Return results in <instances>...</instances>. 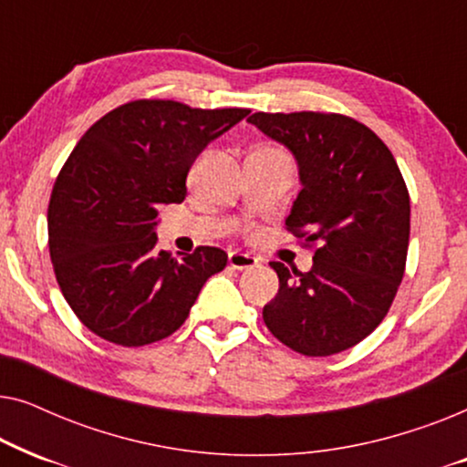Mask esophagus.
<instances>
[{
  "mask_svg": "<svg viewBox=\"0 0 467 467\" xmlns=\"http://www.w3.org/2000/svg\"><path fill=\"white\" fill-rule=\"evenodd\" d=\"M254 265H257V259L251 257V254L240 251L229 253V267H232V270H251Z\"/></svg>",
  "mask_w": 467,
  "mask_h": 467,
  "instance_id": "34e87169",
  "label": "esophagus"
}]
</instances>
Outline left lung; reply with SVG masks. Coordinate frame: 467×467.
Instances as JSON below:
<instances>
[{
	"instance_id": "1",
	"label": "left lung",
	"mask_w": 467,
	"mask_h": 467,
	"mask_svg": "<svg viewBox=\"0 0 467 467\" xmlns=\"http://www.w3.org/2000/svg\"><path fill=\"white\" fill-rule=\"evenodd\" d=\"M248 123L296 157L302 191L285 223L317 244L310 272L272 261L280 286L264 306V321L296 353H342L379 327L404 278V178L387 144L344 114L254 112Z\"/></svg>"
}]
</instances>
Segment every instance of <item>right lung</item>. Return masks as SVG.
Masks as SVG:
<instances>
[{
  "label": "right lung",
  "instance_id": "right-lung-1",
  "mask_svg": "<svg viewBox=\"0 0 467 467\" xmlns=\"http://www.w3.org/2000/svg\"><path fill=\"white\" fill-rule=\"evenodd\" d=\"M251 110L136 99L101 117L67 157L48 203V251L82 325L119 347H144L187 321L227 253L157 248L163 203H181L197 155Z\"/></svg>",
  "mask_w": 467,
  "mask_h": 467
}]
</instances>
